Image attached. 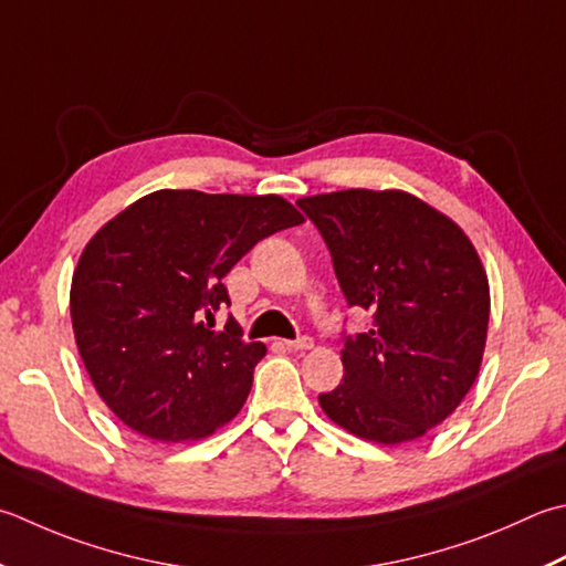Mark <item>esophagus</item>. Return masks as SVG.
Segmentation results:
<instances>
[{"label": "esophagus", "mask_w": 566, "mask_h": 566, "mask_svg": "<svg viewBox=\"0 0 566 566\" xmlns=\"http://www.w3.org/2000/svg\"><path fill=\"white\" fill-rule=\"evenodd\" d=\"M284 346L290 348V350H308V348L314 346V338L298 336V338H294V340H284Z\"/></svg>", "instance_id": "1"}]
</instances>
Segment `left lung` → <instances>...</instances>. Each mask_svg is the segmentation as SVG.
Segmentation results:
<instances>
[{"mask_svg": "<svg viewBox=\"0 0 566 566\" xmlns=\"http://www.w3.org/2000/svg\"><path fill=\"white\" fill-rule=\"evenodd\" d=\"M324 238L348 306L368 334L343 331V380L318 395L350 434L378 444L419 439L461 405L479 375L491 294L463 230L402 191L296 201Z\"/></svg>", "mask_w": 566, "mask_h": 566, "instance_id": "obj_1", "label": "left lung"}]
</instances>
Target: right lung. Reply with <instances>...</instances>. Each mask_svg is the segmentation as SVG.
Segmentation results:
<instances>
[{
    "label": "right lung",
    "instance_id": "1",
    "mask_svg": "<svg viewBox=\"0 0 566 566\" xmlns=\"http://www.w3.org/2000/svg\"><path fill=\"white\" fill-rule=\"evenodd\" d=\"M280 196L154 191L122 210L81 254L71 286L75 343L105 405L157 441L201 439L245 405L262 343L213 314L223 276L302 223Z\"/></svg>",
    "mask_w": 566,
    "mask_h": 566
}]
</instances>
